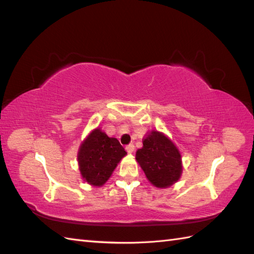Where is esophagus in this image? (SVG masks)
<instances>
[{"instance_id":"obj_1","label":"esophagus","mask_w":254,"mask_h":254,"mask_svg":"<svg viewBox=\"0 0 254 254\" xmlns=\"http://www.w3.org/2000/svg\"><path fill=\"white\" fill-rule=\"evenodd\" d=\"M126 149H127V152L128 154H132V153L134 152V149H135V147H134L133 144H128L127 146L126 147Z\"/></svg>"}]
</instances>
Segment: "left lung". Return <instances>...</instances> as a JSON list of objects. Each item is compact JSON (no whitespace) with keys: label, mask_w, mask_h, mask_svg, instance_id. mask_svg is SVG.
Listing matches in <instances>:
<instances>
[{"label":"left lung","mask_w":254,"mask_h":254,"mask_svg":"<svg viewBox=\"0 0 254 254\" xmlns=\"http://www.w3.org/2000/svg\"><path fill=\"white\" fill-rule=\"evenodd\" d=\"M135 158L147 180L156 188L166 189L180 179L182 158L179 148L164 133L153 130L143 138V147Z\"/></svg>","instance_id":"8db88e82"}]
</instances>
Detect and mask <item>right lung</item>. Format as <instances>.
<instances>
[{
    "label": "right lung",
    "mask_w": 254,
    "mask_h": 254,
    "mask_svg": "<svg viewBox=\"0 0 254 254\" xmlns=\"http://www.w3.org/2000/svg\"><path fill=\"white\" fill-rule=\"evenodd\" d=\"M127 155L116 137H109L96 127L80 144L77 161L83 180L93 187H102Z\"/></svg>",
    "instance_id": "right-lung-1"
}]
</instances>
